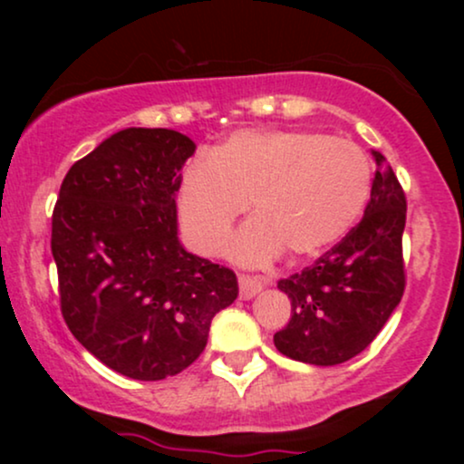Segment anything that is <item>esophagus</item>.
<instances>
[{"label": "esophagus", "instance_id": "obj_1", "mask_svg": "<svg viewBox=\"0 0 464 464\" xmlns=\"http://www.w3.org/2000/svg\"><path fill=\"white\" fill-rule=\"evenodd\" d=\"M266 285L264 276H253V275H239V296L242 299H253L257 292H262Z\"/></svg>", "mask_w": 464, "mask_h": 464}]
</instances>
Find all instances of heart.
<instances>
[{"mask_svg":"<svg viewBox=\"0 0 464 464\" xmlns=\"http://www.w3.org/2000/svg\"><path fill=\"white\" fill-rule=\"evenodd\" d=\"M371 194V163L349 140L312 130H239L183 174L179 216L198 253L225 248L233 222L255 216L231 244L246 266L295 259L334 246Z\"/></svg>","mask_w":464,"mask_h":464,"instance_id":"obj_1","label":"heart"}]
</instances>
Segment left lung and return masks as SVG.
Wrapping results in <instances>:
<instances>
[{"label": "left lung", "instance_id": "left-lung-1", "mask_svg": "<svg viewBox=\"0 0 464 464\" xmlns=\"http://www.w3.org/2000/svg\"><path fill=\"white\" fill-rule=\"evenodd\" d=\"M377 169L364 218L310 268L281 279L290 299V323L275 334L287 358L314 366L343 364L382 332L406 290L401 237L406 194L386 163Z\"/></svg>", "mask_w": 464, "mask_h": 464}]
</instances>
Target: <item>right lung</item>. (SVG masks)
Wrapping results in <instances>:
<instances>
[{"instance_id": "right-lung-1", "label": "right lung", "mask_w": 464, "mask_h": 464, "mask_svg": "<svg viewBox=\"0 0 464 464\" xmlns=\"http://www.w3.org/2000/svg\"><path fill=\"white\" fill-rule=\"evenodd\" d=\"M168 129H126L69 168L52 214V255L69 332L130 380L185 371L211 318L237 299L236 273L180 246L177 191L194 154Z\"/></svg>"}]
</instances>
